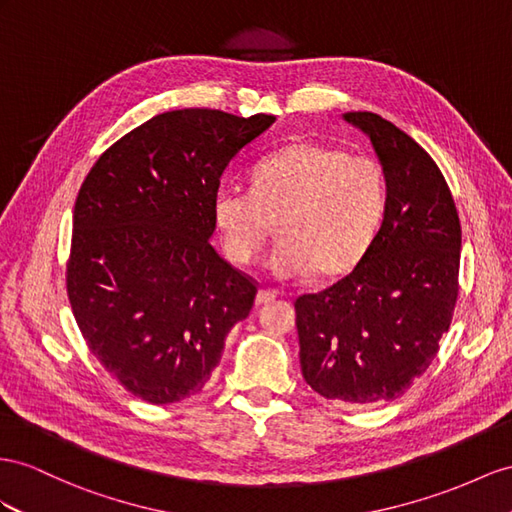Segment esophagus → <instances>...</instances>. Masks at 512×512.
I'll use <instances>...</instances> for the list:
<instances>
[{"label":"esophagus","instance_id":"34e87169","mask_svg":"<svg viewBox=\"0 0 512 512\" xmlns=\"http://www.w3.org/2000/svg\"><path fill=\"white\" fill-rule=\"evenodd\" d=\"M277 296H279V294L274 292V290H259V292H257V298H255V303H257V305H268V303H272V300L277 298Z\"/></svg>","mask_w":512,"mask_h":512}]
</instances>
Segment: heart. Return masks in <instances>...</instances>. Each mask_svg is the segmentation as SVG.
Returning <instances> with one entry per match:
<instances>
[{
  "label": "heart",
  "instance_id": "obj_1",
  "mask_svg": "<svg viewBox=\"0 0 512 512\" xmlns=\"http://www.w3.org/2000/svg\"><path fill=\"white\" fill-rule=\"evenodd\" d=\"M385 209V177L372 157L318 142H296L253 170V188L222 186L212 214L222 248L251 264L277 220L281 238L266 266L272 277L348 270L368 251Z\"/></svg>",
  "mask_w": 512,
  "mask_h": 512
}]
</instances>
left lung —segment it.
<instances>
[{
	"label": "left lung",
	"instance_id": "1",
	"mask_svg": "<svg viewBox=\"0 0 512 512\" xmlns=\"http://www.w3.org/2000/svg\"><path fill=\"white\" fill-rule=\"evenodd\" d=\"M344 121L368 136L385 175V212L359 264L296 298L300 368L326 400L400 398L437 357L458 296L461 222L439 166L372 112Z\"/></svg>",
	"mask_w": 512,
	"mask_h": 512
}]
</instances>
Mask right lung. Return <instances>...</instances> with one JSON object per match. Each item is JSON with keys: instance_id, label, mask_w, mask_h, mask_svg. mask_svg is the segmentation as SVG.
Segmentation results:
<instances>
[{"instance_id": "1", "label": "right lung", "mask_w": 512, "mask_h": 512, "mask_svg": "<svg viewBox=\"0 0 512 512\" xmlns=\"http://www.w3.org/2000/svg\"><path fill=\"white\" fill-rule=\"evenodd\" d=\"M277 121L220 110L157 114L103 153L73 212L67 290L90 352L151 404L199 393L255 283L209 244L220 175Z\"/></svg>"}]
</instances>
